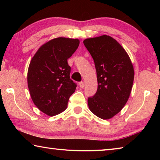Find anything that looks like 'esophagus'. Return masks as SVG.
Listing matches in <instances>:
<instances>
[{
  "mask_svg": "<svg viewBox=\"0 0 160 160\" xmlns=\"http://www.w3.org/2000/svg\"><path fill=\"white\" fill-rule=\"evenodd\" d=\"M79 85H80V87L81 88H83L84 87H85V82H80L79 83Z\"/></svg>",
  "mask_w": 160,
  "mask_h": 160,
  "instance_id": "obj_1",
  "label": "esophagus"
}]
</instances>
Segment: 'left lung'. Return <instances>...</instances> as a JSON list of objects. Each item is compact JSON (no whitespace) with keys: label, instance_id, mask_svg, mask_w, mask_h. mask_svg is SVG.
Returning a JSON list of instances; mask_svg holds the SVG:
<instances>
[{"label":"left lung","instance_id":"left-lung-1","mask_svg":"<svg viewBox=\"0 0 160 160\" xmlns=\"http://www.w3.org/2000/svg\"><path fill=\"white\" fill-rule=\"evenodd\" d=\"M84 45L95 65L97 91L88 100L89 109L97 117L110 119L120 112L129 99L134 68L128 54L109 35L88 38Z\"/></svg>","mask_w":160,"mask_h":160}]
</instances>
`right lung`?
Listing matches in <instances>:
<instances>
[{"mask_svg":"<svg viewBox=\"0 0 160 160\" xmlns=\"http://www.w3.org/2000/svg\"><path fill=\"white\" fill-rule=\"evenodd\" d=\"M80 40L58 37L42 45L32 57L28 71V85L32 102L45 114L53 116L66 109L76 85L70 80L68 59Z\"/></svg>","mask_w":160,"mask_h":160,"instance_id":"1","label":"right lung"}]
</instances>
